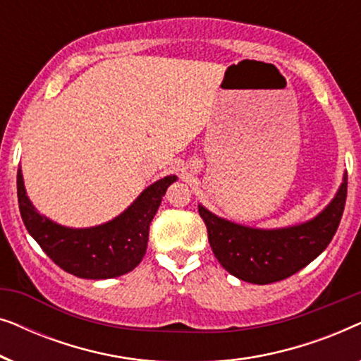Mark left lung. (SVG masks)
<instances>
[{"mask_svg": "<svg viewBox=\"0 0 361 361\" xmlns=\"http://www.w3.org/2000/svg\"><path fill=\"white\" fill-rule=\"evenodd\" d=\"M347 200V172L330 204L312 220L284 228H253L216 216L199 205L219 263L251 284L283 281L305 268L332 241Z\"/></svg>", "mask_w": 361, "mask_h": 361, "instance_id": "obj_1", "label": "left lung"}]
</instances>
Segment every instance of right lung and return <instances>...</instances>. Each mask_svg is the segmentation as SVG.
I'll use <instances>...</instances> for the list:
<instances>
[{
	"label": "right lung",
	"instance_id": "1",
	"mask_svg": "<svg viewBox=\"0 0 361 361\" xmlns=\"http://www.w3.org/2000/svg\"><path fill=\"white\" fill-rule=\"evenodd\" d=\"M177 176H166L146 187L125 212L106 224L71 228L36 210L18 169V202L29 235L63 271L83 279H110L130 273L141 263L147 248L149 225L167 187Z\"/></svg>",
	"mask_w": 361,
	"mask_h": 361
}]
</instances>
